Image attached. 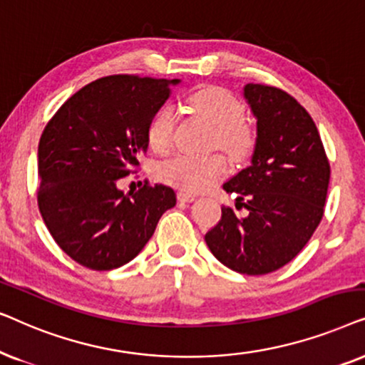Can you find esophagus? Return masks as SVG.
Instances as JSON below:
<instances>
[{"mask_svg":"<svg viewBox=\"0 0 365 365\" xmlns=\"http://www.w3.org/2000/svg\"><path fill=\"white\" fill-rule=\"evenodd\" d=\"M197 198L195 193L192 192H187V190H180L178 192V200L180 202H193Z\"/></svg>","mask_w":365,"mask_h":365,"instance_id":"34e87169","label":"esophagus"}]
</instances>
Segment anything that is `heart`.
<instances>
[{
    "mask_svg": "<svg viewBox=\"0 0 365 365\" xmlns=\"http://www.w3.org/2000/svg\"><path fill=\"white\" fill-rule=\"evenodd\" d=\"M193 111L208 120L215 128V142L223 152L237 157L250 147V130L244 121V105L222 86H205L188 96ZM175 111L165 105L157 110L147 126V142L155 152H165L173 142ZM225 170L218 155L178 153L160 165V178L183 190L200 192L212 187Z\"/></svg>",
    "mask_w": 365,
    "mask_h": 365,
    "instance_id": "b5f03b06",
    "label": "heart"
}]
</instances>
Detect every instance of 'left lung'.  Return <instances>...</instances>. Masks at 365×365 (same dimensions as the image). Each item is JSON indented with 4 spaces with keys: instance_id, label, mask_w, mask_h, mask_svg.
<instances>
[{
    "instance_id": "8db88e82",
    "label": "left lung",
    "mask_w": 365,
    "mask_h": 365,
    "mask_svg": "<svg viewBox=\"0 0 365 365\" xmlns=\"http://www.w3.org/2000/svg\"><path fill=\"white\" fill-rule=\"evenodd\" d=\"M244 95L257 118L250 167L223 183L247 208L239 217L222 207L205 242L217 260L247 275L289 264L324 217L330 165L312 116L287 91L249 83Z\"/></svg>"
}]
</instances>
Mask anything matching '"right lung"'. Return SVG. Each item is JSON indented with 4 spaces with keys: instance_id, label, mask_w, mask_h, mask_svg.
Masks as SVG:
<instances>
[{
    "instance_id": "obj_1",
    "label": "right lung",
    "mask_w": 365,
    "mask_h": 365,
    "mask_svg": "<svg viewBox=\"0 0 365 365\" xmlns=\"http://www.w3.org/2000/svg\"><path fill=\"white\" fill-rule=\"evenodd\" d=\"M178 80L110 75L70 96L38 145V208L58 247L80 265L111 270L135 259L160 217L175 207L173 188L145 180L138 192L116 183L140 168L147 126Z\"/></svg>"
}]
</instances>
